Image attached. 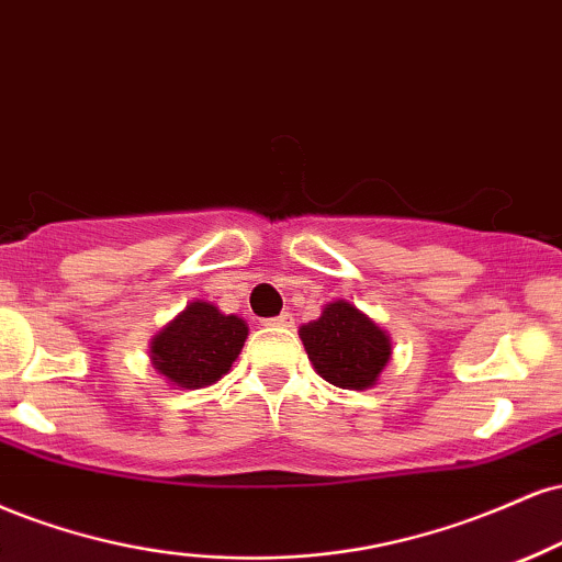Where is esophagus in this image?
<instances>
[{"instance_id":"obj_1","label":"esophagus","mask_w":562,"mask_h":562,"mask_svg":"<svg viewBox=\"0 0 562 562\" xmlns=\"http://www.w3.org/2000/svg\"><path fill=\"white\" fill-rule=\"evenodd\" d=\"M294 323V318L289 313H281L279 318H270V321H266V326H281V328H289Z\"/></svg>"}]
</instances>
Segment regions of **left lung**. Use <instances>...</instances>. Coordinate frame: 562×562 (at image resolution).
<instances>
[{"instance_id": "obj_1", "label": "left lung", "mask_w": 562, "mask_h": 562, "mask_svg": "<svg viewBox=\"0 0 562 562\" xmlns=\"http://www.w3.org/2000/svg\"><path fill=\"white\" fill-rule=\"evenodd\" d=\"M300 339L321 379L339 389H371L392 360V339L347 300L323 307L321 318L300 326Z\"/></svg>"}]
</instances>
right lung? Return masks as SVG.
<instances>
[{"mask_svg": "<svg viewBox=\"0 0 562 562\" xmlns=\"http://www.w3.org/2000/svg\"><path fill=\"white\" fill-rule=\"evenodd\" d=\"M247 336L249 326L239 315L194 300L151 336L149 362L176 389L213 386L231 371Z\"/></svg>", "mask_w": 562, "mask_h": 562, "instance_id": "1", "label": "right lung"}]
</instances>
